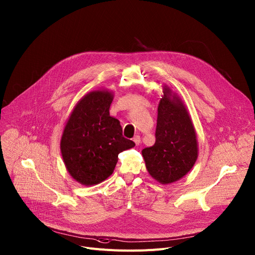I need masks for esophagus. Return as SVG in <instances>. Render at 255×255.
<instances>
[{
  "label": "esophagus",
  "mask_w": 255,
  "mask_h": 255,
  "mask_svg": "<svg viewBox=\"0 0 255 255\" xmlns=\"http://www.w3.org/2000/svg\"><path fill=\"white\" fill-rule=\"evenodd\" d=\"M133 141L135 142V144H136V145H139L140 142H141V139H140L139 135H135L134 138H133Z\"/></svg>",
  "instance_id": "34e87169"
}]
</instances>
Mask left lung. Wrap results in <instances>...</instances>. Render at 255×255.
<instances>
[{
  "label": "left lung",
  "instance_id": "8db88e82",
  "mask_svg": "<svg viewBox=\"0 0 255 255\" xmlns=\"http://www.w3.org/2000/svg\"><path fill=\"white\" fill-rule=\"evenodd\" d=\"M158 107L156 142L142 149L148 173L162 184L188 173L198 158L196 131L181 99L165 86Z\"/></svg>",
  "mask_w": 255,
  "mask_h": 255
}]
</instances>
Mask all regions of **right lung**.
<instances>
[{"label":"right lung","mask_w":255,"mask_h":255,"mask_svg":"<svg viewBox=\"0 0 255 255\" xmlns=\"http://www.w3.org/2000/svg\"><path fill=\"white\" fill-rule=\"evenodd\" d=\"M113 93L96 90L85 95L73 110L64 127L60 150L71 176L84 185L106 180L118 155L135 143L123 136L122 127L110 116Z\"/></svg>","instance_id":"1"}]
</instances>
